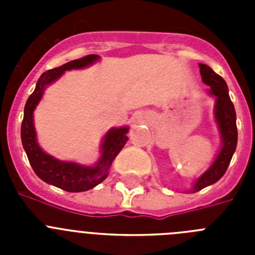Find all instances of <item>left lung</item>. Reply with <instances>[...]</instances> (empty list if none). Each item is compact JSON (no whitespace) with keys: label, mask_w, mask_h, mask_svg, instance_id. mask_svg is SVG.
<instances>
[{"label":"left lung","mask_w":255,"mask_h":255,"mask_svg":"<svg viewBox=\"0 0 255 255\" xmlns=\"http://www.w3.org/2000/svg\"><path fill=\"white\" fill-rule=\"evenodd\" d=\"M199 69L203 83L209 85V93L216 97L215 116L222 136V148L213 164L197 180L191 193L215 184L224 176L238 144L236 112L233 102L230 100L226 82L207 65L199 64Z\"/></svg>","instance_id":"1"}]
</instances>
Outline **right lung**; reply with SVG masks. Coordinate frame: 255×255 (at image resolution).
<instances>
[{
	"instance_id": "1",
	"label": "right lung",
	"mask_w": 255,
	"mask_h": 255,
	"mask_svg": "<svg viewBox=\"0 0 255 255\" xmlns=\"http://www.w3.org/2000/svg\"><path fill=\"white\" fill-rule=\"evenodd\" d=\"M98 60L97 55H88L78 60H73L60 67L43 73L38 79L34 92L29 96L24 108V119L21 123L22 147L28 155L31 168L37 176L51 185L57 186L70 193H79L94 188L107 177L108 168L125 143L128 141V128L111 129L106 134L102 144V157L93 167L80 166L74 162H62L53 158L40 149L35 139V130L33 125V111L40 101L43 92L48 84L60 78L66 70L82 69Z\"/></svg>"
}]
</instances>
